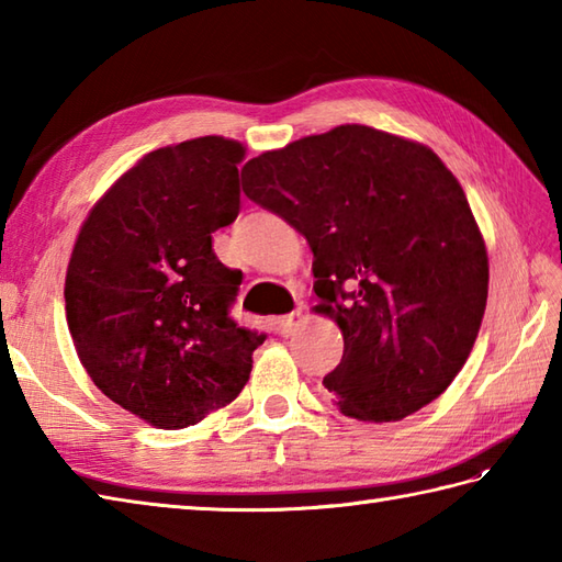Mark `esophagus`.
Here are the masks:
<instances>
[{"label": "esophagus", "mask_w": 562, "mask_h": 562, "mask_svg": "<svg viewBox=\"0 0 562 562\" xmlns=\"http://www.w3.org/2000/svg\"><path fill=\"white\" fill-rule=\"evenodd\" d=\"M304 321V314L300 312V308H294L292 314H284L278 318V330L282 333V336H292V333L302 326Z\"/></svg>", "instance_id": "esophagus-1"}]
</instances>
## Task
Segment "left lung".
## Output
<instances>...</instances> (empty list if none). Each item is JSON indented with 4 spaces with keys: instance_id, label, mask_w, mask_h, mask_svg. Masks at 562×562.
Returning <instances> with one entry per match:
<instances>
[{
    "instance_id": "left-lung-1",
    "label": "left lung",
    "mask_w": 562,
    "mask_h": 562,
    "mask_svg": "<svg viewBox=\"0 0 562 562\" xmlns=\"http://www.w3.org/2000/svg\"><path fill=\"white\" fill-rule=\"evenodd\" d=\"M244 193L314 254L318 312L345 350L324 376L336 408L396 423L461 372L487 302V254L463 190L432 149L340 125L250 159Z\"/></svg>"
}]
</instances>
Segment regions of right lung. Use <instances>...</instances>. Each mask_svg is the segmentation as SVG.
Instances as JSON below:
<instances>
[{
	"mask_svg": "<svg viewBox=\"0 0 562 562\" xmlns=\"http://www.w3.org/2000/svg\"><path fill=\"white\" fill-rule=\"evenodd\" d=\"M241 159L238 142L214 135L147 154L97 202L71 250L67 324L83 369L161 429L232 403L266 340L232 318L244 274L212 248L241 205Z\"/></svg>",
	"mask_w": 562,
	"mask_h": 562,
	"instance_id": "right-lung-1",
	"label": "right lung"
}]
</instances>
